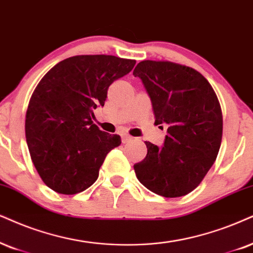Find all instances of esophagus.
Returning <instances> with one entry per match:
<instances>
[{
	"label": "esophagus",
	"mask_w": 253,
	"mask_h": 253,
	"mask_svg": "<svg viewBox=\"0 0 253 253\" xmlns=\"http://www.w3.org/2000/svg\"><path fill=\"white\" fill-rule=\"evenodd\" d=\"M121 140H123V143H127L132 140V136L128 135V134H123V135H121Z\"/></svg>",
	"instance_id": "esophagus-1"
}]
</instances>
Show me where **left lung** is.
<instances>
[{"mask_svg": "<svg viewBox=\"0 0 253 253\" xmlns=\"http://www.w3.org/2000/svg\"><path fill=\"white\" fill-rule=\"evenodd\" d=\"M133 75L149 95L155 124L168 126L164 146L146 141V158L134 165L137 180L164 197L184 196L202 182L218 154V99L200 72L180 64L143 60Z\"/></svg>", "mask_w": 253, "mask_h": 253, "instance_id": "obj_1", "label": "left lung"}]
</instances>
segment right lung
I'll list each match as a JSON object with an SVG mask.
<instances>
[{"instance_id": "right-lung-1", "label": "right lung", "mask_w": 253, "mask_h": 253, "mask_svg": "<svg viewBox=\"0 0 253 253\" xmlns=\"http://www.w3.org/2000/svg\"><path fill=\"white\" fill-rule=\"evenodd\" d=\"M135 60L107 55L70 57L42 78L25 116L31 160L44 183L59 194L84 191L97 181L107 153L121 143L99 129L93 111Z\"/></svg>"}]
</instances>
